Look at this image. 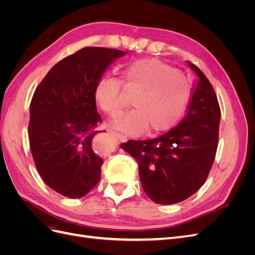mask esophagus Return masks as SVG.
<instances>
[{
  "mask_svg": "<svg viewBox=\"0 0 255 255\" xmlns=\"http://www.w3.org/2000/svg\"><path fill=\"white\" fill-rule=\"evenodd\" d=\"M112 134L114 135V137H116V138H117V139H119V140H122V141L128 140V137L125 136L123 134H120V133H118V132H112Z\"/></svg>",
  "mask_w": 255,
  "mask_h": 255,
  "instance_id": "esophagus-1",
  "label": "esophagus"
}]
</instances>
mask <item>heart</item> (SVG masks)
<instances>
[{
	"mask_svg": "<svg viewBox=\"0 0 255 255\" xmlns=\"http://www.w3.org/2000/svg\"><path fill=\"white\" fill-rule=\"evenodd\" d=\"M123 84L137 92L135 110L115 118L113 126L133 135L155 136L172 128L186 111L190 92L181 73L158 59L137 60L125 72ZM122 81L105 76L97 84L96 100L110 116L122 112Z\"/></svg>",
	"mask_w": 255,
	"mask_h": 255,
	"instance_id": "1",
	"label": "heart"
}]
</instances>
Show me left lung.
Returning <instances> with one entry per match:
<instances>
[{"mask_svg": "<svg viewBox=\"0 0 255 255\" xmlns=\"http://www.w3.org/2000/svg\"><path fill=\"white\" fill-rule=\"evenodd\" d=\"M199 81L187 115L175 128L149 140H128L121 148L138 163L143 190L153 202L174 204L195 194L214 164L220 106L210 81L190 61Z\"/></svg>", "mask_w": 255, "mask_h": 255, "instance_id": "1", "label": "left lung"}]
</instances>
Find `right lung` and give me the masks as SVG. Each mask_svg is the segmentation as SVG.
Segmentation results:
<instances>
[{
	"label": "right lung",
	"mask_w": 255,
	"mask_h": 255,
	"mask_svg": "<svg viewBox=\"0 0 255 255\" xmlns=\"http://www.w3.org/2000/svg\"><path fill=\"white\" fill-rule=\"evenodd\" d=\"M125 51L86 47L53 66L29 105L28 138L38 172L50 188L82 198L101 176L103 159L92 149L102 118L96 87L112 61Z\"/></svg>",
	"instance_id": "add662e5"
}]
</instances>
